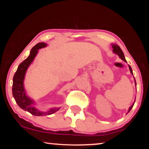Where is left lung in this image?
Returning a JSON list of instances; mask_svg holds the SVG:
<instances>
[{"label":"left lung","instance_id":"left-lung-1","mask_svg":"<svg viewBox=\"0 0 149 149\" xmlns=\"http://www.w3.org/2000/svg\"><path fill=\"white\" fill-rule=\"evenodd\" d=\"M111 45H112V49H113V52H114V54H118V56H119V57L120 58L122 59V60H123V61H124L125 62H127V61H126V60H125V58L124 54H123V52H122V49H120V47L119 46H118V45H116V44H111ZM129 68H130V72H131V74H132L133 75L132 69V68H131V66H130V65H129ZM134 80H135V86H136V81H135V78H134ZM135 102V101H134V102H133V104L132 106H131L129 109H128V112H127V114H128V113L130 112V111L131 110H132V108H133V105H134Z\"/></svg>","mask_w":149,"mask_h":149}]
</instances>
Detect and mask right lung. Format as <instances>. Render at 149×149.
Listing matches in <instances>:
<instances>
[{
  "instance_id": "obj_1",
  "label": "right lung",
  "mask_w": 149,
  "mask_h": 149,
  "mask_svg": "<svg viewBox=\"0 0 149 149\" xmlns=\"http://www.w3.org/2000/svg\"><path fill=\"white\" fill-rule=\"evenodd\" d=\"M47 46V43L39 42L32 48L29 56L24 60L17 67L16 73L13 77V85H12V95L17 105L25 111H27L32 115L36 116H42L54 114L57 112L60 108H52L47 111L42 112L35 107V102L27 95L26 91L24 87V79L26 72L30 64L33 61L35 56L38 53L39 50Z\"/></svg>"
}]
</instances>
